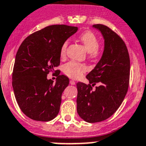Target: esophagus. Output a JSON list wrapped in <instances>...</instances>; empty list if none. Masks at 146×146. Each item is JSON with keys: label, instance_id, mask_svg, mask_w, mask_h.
I'll list each match as a JSON object with an SVG mask.
<instances>
[{"label": "esophagus", "instance_id": "1", "mask_svg": "<svg viewBox=\"0 0 146 146\" xmlns=\"http://www.w3.org/2000/svg\"><path fill=\"white\" fill-rule=\"evenodd\" d=\"M70 84L72 85H75V81H74V80H70Z\"/></svg>", "mask_w": 146, "mask_h": 146}]
</instances>
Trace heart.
Masks as SVG:
<instances>
[{
    "instance_id": "b5f03b06",
    "label": "heart",
    "mask_w": 146,
    "mask_h": 146,
    "mask_svg": "<svg viewBox=\"0 0 146 146\" xmlns=\"http://www.w3.org/2000/svg\"><path fill=\"white\" fill-rule=\"evenodd\" d=\"M80 41L85 46L87 51L89 53V57L94 58L98 56L101 53V50L98 46V38L92 32L88 31L82 33L80 36ZM69 45V40H66L62 44L60 50V56L64 57L66 54V50ZM63 71L64 74L72 78L77 79L82 76L86 71V66L82 64H80L75 61H69L63 66Z\"/></svg>"
}]
</instances>
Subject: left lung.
<instances>
[{
  "label": "left lung",
  "instance_id": "left-lung-1",
  "mask_svg": "<svg viewBox=\"0 0 146 146\" xmlns=\"http://www.w3.org/2000/svg\"><path fill=\"white\" fill-rule=\"evenodd\" d=\"M93 27L102 34L104 52L94 69L86 76L89 85L77 83V113L90 123L104 121L119 109L127 92L130 72L129 53L121 37L105 25H94ZM97 82L100 85L93 90Z\"/></svg>",
  "mask_w": 146,
  "mask_h": 146
}]
</instances>
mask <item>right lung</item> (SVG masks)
<instances>
[{
    "label": "right lung",
    "instance_id": "add662e5",
    "mask_svg": "<svg viewBox=\"0 0 146 146\" xmlns=\"http://www.w3.org/2000/svg\"><path fill=\"white\" fill-rule=\"evenodd\" d=\"M77 29L64 25L46 27L28 36L19 48L12 86L20 109L29 118L48 121L58 115L69 80L58 74L53 83L47 75L60 64L61 45Z\"/></svg>",
    "mask_w": 146,
    "mask_h": 146
}]
</instances>
